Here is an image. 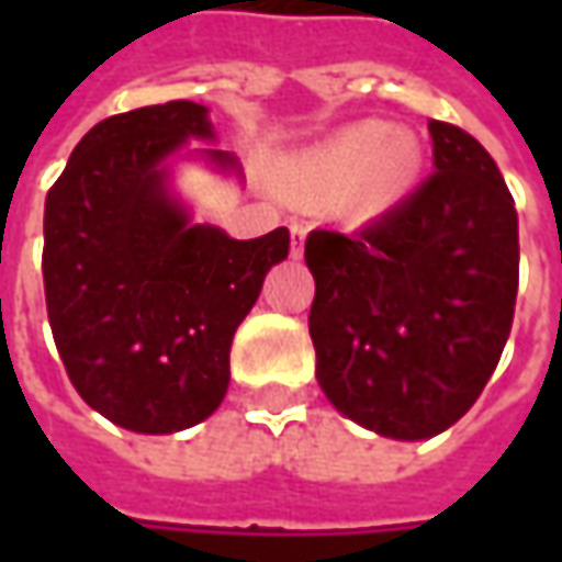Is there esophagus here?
Segmentation results:
<instances>
[{
  "label": "esophagus",
  "instance_id": "34e87169",
  "mask_svg": "<svg viewBox=\"0 0 562 562\" xmlns=\"http://www.w3.org/2000/svg\"><path fill=\"white\" fill-rule=\"evenodd\" d=\"M291 256L293 259H300L303 256V240H306V225L303 222H296V218H291Z\"/></svg>",
  "mask_w": 562,
  "mask_h": 562
}]
</instances>
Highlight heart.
Here are the masks:
<instances>
[{"instance_id": "obj_1", "label": "heart", "mask_w": 562, "mask_h": 562, "mask_svg": "<svg viewBox=\"0 0 562 562\" xmlns=\"http://www.w3.org/2000/svg\"><path fill=\"white\" fill-rule=\"evenodd\" d=\"M419 146L381 124H353L296 162V178L315 196H344L359 209H384L413 184Z\"/></svg>"}]
</instances>
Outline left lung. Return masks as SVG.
Segmentation results:
<instances>
[{"mask_svg":"<svg viewBox=\"0 0 562 562\" xmlns=\"http://www.w3.org/2000/svg\"><path fill=\"white\" fill-rule=\"evenodd\" d=\"M435 171L357 231L306 237L315 378L384 438H435L485 391L519 288V222L487 149L428 121Z\"/></svg>","mask_w":562,"mask_h":562,"instance_id":"obj_1","label":"left lung"}]
</instances>
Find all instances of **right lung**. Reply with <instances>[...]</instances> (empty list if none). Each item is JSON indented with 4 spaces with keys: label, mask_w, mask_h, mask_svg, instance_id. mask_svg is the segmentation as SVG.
<instances>
[{
    "label": "right lung",
    "mask_w": 562,
    "mask_h": 562,
    "mask_svg": "<svg viewBox=\"0 0 562 562\" xmlns=\"http://www.w3.org/2000/svg\"><path fill=\"white\" fill-rule=\"evenodd\" d=\"M212 140L190 99L99 121L77 143L43 215V288L65 372L109 422L171 435L209 419L227 394L231 340L291 234L234 240L193 225L168 193L165 159ZM237 171V159L205 149Z\"/></svg>",
    "instance_id": "right-lung-1"
}]
</instances>
